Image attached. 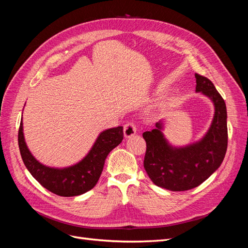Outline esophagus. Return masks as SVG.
Listing matches in <instances>:
<instances>
[{"label": "esophagus", "instance_id": "1", "mask_svg": "<svg viewBox=\"0 0 248 248\" xmlns=\"http://www.w3.org/2000/svg\"><path fill=\"white\" fill-rule=\"evenodd\" d=\"M136 133H137L136 125H134L132 122H128L124 125V137L126 139L133 137Z\"/></svg>", "mask_w": 248, "mask_h": 248}]
</instances>
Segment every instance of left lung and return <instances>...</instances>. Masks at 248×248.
I'll return each mask as SVG.
<instances>
[{"instance_id":"obj_1","label":"left lung","mask_w":248,"mask_h":248,"mask_svg":"<svg viewBox=\"0 0 248 248\" xmlns=\"http://www.w3.org/2000/svg\"><path fill=\"white\" fill-rule=\"evenodd\" d=\"M196 92L211 100L214 115L204 137L185 146H174L163 133L164 120L142 138L147 144L144 168L152 182L171 191L199 186L220 167L228 148L227 107L213 82L196 73Z\"/></svg>"}]
</instances>
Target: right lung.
I'll return each mask as SVG.
<instances>
[{
	"instance_id": "right-lung-1",
	"label": "right lung",
	"mask_w": 248,
	"mask_h": 248,
	"mask_svg": "<svg viewBox=\"0 0 248 248\" xmlns=\"http://www.w3.org/2000/svg\"><path fill=\"white\" fill-rule=\"evenodd\" d=\"M123 140V127L103 130L92 148L78 162L65 168L48 167L37 160L30 151L24 136L22 119L18 130V146L22 161L31 175L44 188L61 197L80 196L98 182L104 162L112 149Z\"/></svg>"
}]
</instances>
